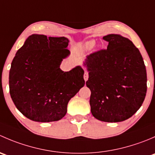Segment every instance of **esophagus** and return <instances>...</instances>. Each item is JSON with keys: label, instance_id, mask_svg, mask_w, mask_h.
Returning <instances> with one entry per match:
<instances>
[{"label": "esophagus", "instance_id": "esophagus-1", "mask_svg": "<svg viewBox=\"0 0 155 155\" xmlns=\"http://www.w3.org/2000/svg\"><path fill=\"white\" fill-rule=\"evenodd\" d=\"M87 79H88V73H87V72H85V73H84V79H85V82L87 80Z\"/></svg>", "mask_w": 155, "mask_h": 155}]
</instances>
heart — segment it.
Masks as SVG:
<instances>
[{"mask_svg": "<svg viewBox=\"0 0 155 155\" xmlns=\"http://www.w3.org/2000/svg\"><path fill=\"white\" fill-rule=\"evenodd\" d=\"M95 41L94 40H89V41L86 42L83 44V46L81 48V51L82 52H85V51H88L90 50H91L92 48L94 47L95 46Z\"/></svg>", "mask_w": 155, "mask_h": 155, "instance_id": "1", "label": "heart"}]
</instances>
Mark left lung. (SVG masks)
<instances>
[{
	"mask_svg": "<svg viewBox=\"0 0 155 155\" xmlns=\"http://www.w3.org/2000/svg\"><path fill=\"white\" fill-rule=\"evenodd\" d=\"M107 49L89 54L83 62L88 72L91 112L97 119L120 122L141 107L147 91L146 69L132 41L120 34L103 37Z\"/></svg>",
	"mask_w": 155,
	"mask_h": 155,
	"instance_id": "left-lung-1",
	"label": "left lung"
}]
</instances>
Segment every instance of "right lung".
I'll return each instance as SVG.
<instances>
[{"instance_id": "obj_1", "label": "right lung", "mask_w": 155, "mask_h": 155, "mask_svg": "<svg viewBox=\"0 0 155 155\" xmlns=\"http://www.w3.org/2000/svg\"><path fill=\"white\" fill-rule=\"evenodd\" d=\"M67 37L32 34L17 51L11 64V98L21 113L38 122L61 120L68 102L85 85L84 70L64 72L60 65L70 54Z\"/></svg>"}]
</instances>
